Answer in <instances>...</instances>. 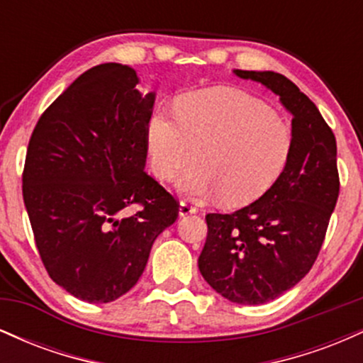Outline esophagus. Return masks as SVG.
Masks as SVG:
<instances>
[{
    "mask_svg": "<svg viewBox=\"0 0 363 363\" xmlns=\"http://www.w3.org/2000/svg\"><path fill=\"white\" fill-rule=\"evenodd\" d=\"M198 211V208H196L193 203L186 201V199H182L181 203H179V215L181 216H186V215H193Z\"/></svg>",
    "mask_w": 363,
    "mask_h": 363,
    "instance_id": "34e87169",
    "label": "esophagus"
}]
</instances>
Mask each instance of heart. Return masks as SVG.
Segmentation results:
<instances>
[{
    "mask_svg": "<svg viewBox=\"0 0 363 363\" xmlns=\"http://www.w3.org/2000/svg\"><path fill=\"white\" fill-rule=\"evenodd\" d=\"M152 169L196 198L220 196L227 206H245L274 184L291 150V129L268 106L242 91L215 89L187 95L176 116L158 109L148 121Z\"/></svg>",
    "mask_w": 363,
    "mask_h": 363,
    "instance_id": "obj_1",
    "label": "heart"
}]
</instances>
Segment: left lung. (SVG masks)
Here are the masks:
<instances>
[{
    "mask_svg": "<svg viewBox=\"0 0 363 363\" xmlns=\"http://www.w3.org/2000/svg\"><path fill=\"white\" fill-rule=\"evenodd\" d=\"M259 82L291 112V150L274 184L234 213H208L198 266L227 301L259 306L274 301L311 272L336 199V138L315 104L280 73L235 69Z\"/></svg>",
    "mask_w": 363,
    "mask_h": 363,
    "instance_id": "1",
    "label": "left lung"
}]
</instances>
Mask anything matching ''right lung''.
<instances>
[{
    "instance_id": "1",
    "label": "right lung",
    "mask_w": 363,
    "mask_h": 363,
    "mask_svg": "<svg viewBox=\"0 0 363 363\" xmlns=\"http://www.w3.org/2000/svg\"><path fill=\"white\" fill-rule=\"evenodd\" d=\"M136 85L135 69L118 62L80 74L43 112L25 157L23 201L45 272L90 303L131 290L179 215L145 172L155 94Z\"/></svg>"
}]
</instances>
